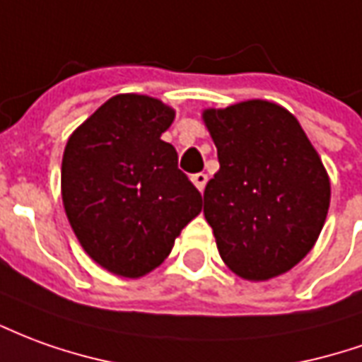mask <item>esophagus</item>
Returning a JSON list of instances; mask_svg holds the SVG:
<instances>
[{
	"instance_id": "1",
	"label": "esophagus",
	"mask_w": 362,
	"mask_h": 362,
	"mask_svg": "<svg viewBox=\"0 0 362 362\" xmlns=\"http://www.w3.org/2000/svg\"><path fill=\"white\" fill-rule=\"evenodd\" d=\"M192 182L196 184V188L198 189H204L207 184V174H204V173L194 174V176H192Z\"/></svg>"
}]
</instances>
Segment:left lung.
<instances>
[{
    "label": "left lung",
    "instance_id": "1",
    "mask_svg": "<svg viewBox=\"0 0 362 362\" xmlns=\"http://www.w3.org/2000/svg\"><path fill=\"white\" fill-rule=\"evenodd\" d=\"M219 170L204 192V216L225 264L247 280L290 270L317 241L329 209V178L296 117L276 103L204 111Z\"/></svg>",
    "mask_w": 362,
    "mask_h": 362
}]
</instances>
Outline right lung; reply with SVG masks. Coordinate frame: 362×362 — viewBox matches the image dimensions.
Segmentation results:
<instances>
[{
  "mask_svg": "<svg viewBox=\"0 0 362 362\" xmlns=\"http://www.w3.org/2000/svg\"><path fill=\"white\" fill-rule=\"evenodd\" d=\"M174 119L163 102L121 93L68 139L62 202L84 251L103 269L137 278L158 267L202 211V194L160 139Z\"/></svg>",
  "mask_w": 362,
  "mask_h": 362,
  "instance_id": "right-lung-1",
  "label": "right lung"
}]
</instances>
